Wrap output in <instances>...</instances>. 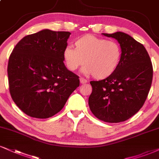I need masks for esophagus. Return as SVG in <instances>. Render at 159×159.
Masks as SVG:
<instances>
[{
  "mask_svg": "<svg viewBox=\"0 0 159 159\" xmlns=\"http://www.w3.org/2000/svg\"><path fill=\"white\" fill-rule=\"evenodd\" d=\"M80 83H81V84H85L88 82L87 80L84 79V78H83V77L80 78Z\"/></svg>",
  "mask_w": 159,
  "mask_h": 159,
  "instance_id": "esophagus-1",
  "label": "esophagus"
}]
</instances>
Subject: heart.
<instances>
[{"mask_svg": "<svg viewBox=\"0 0 159 159\" xmlns=\"http://www.w3.org/2000/svg\"><path fill=\"white\" fill-rule=\"evenodd\" d=\"M74 47L68 46L63 51L65 63L72 71L85 63V73L96 79H105L112 75L120 63L121 48L114 40L85 34L75 40Z\"/></svg>", "mask_w": 159, "mask_h": 159, "instance_id": "1", "label": "heart"}]
</instances>
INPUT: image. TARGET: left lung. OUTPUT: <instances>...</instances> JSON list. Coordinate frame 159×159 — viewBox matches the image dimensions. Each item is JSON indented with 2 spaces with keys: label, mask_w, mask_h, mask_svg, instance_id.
<instances>
[{
  "label": "left lung",
  "mask_w": 159,
  "mask_h": 159,
  "mask_svg": "<svg viewBox=\"0 0 159 159\" xmlns=\"http://www.w3.org/2000/svg\"><path fill=\"white\" fill-rule=\"evenodd\" d=\"M103 34L118 40L121 58L112 75L90 82L89 107L99 120L121 122L136 114L144 105L151 87L152 65L144 46L130 35L120 32Z\"/></svg>",
  "instance_id": "left-lung-1"
}]
</instances>
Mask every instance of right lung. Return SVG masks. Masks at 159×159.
Returning a JSON list of instances; mask_svg holds the SVG:
<instances>
[{
	"instance_id": "right-lung-1",
	"label": "right lung",
	"mask_w": 159,
	"mask_h": 159,
	"mask_svg": "<svg viewBox=\"0 0 159 159\" xmlns=\"http://www.w3.org/2000/svg\"><path fill=\"white\" fill-rule=\"evenodd\" d=\"M70 34L48 29L29 34L17 43L9 56L7 73L11 99L29 116H53L79 87V76L63 62Z\"/></svg>"
}]
</instances>
